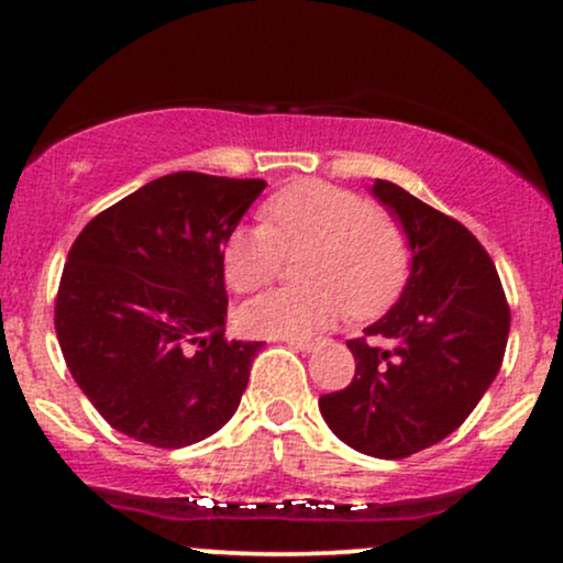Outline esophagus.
Here are the masks:
<instances>
[{
  "instance_id": "1",
  "label": "esophagus",
  "mask_w": 563,
  "mask_h": 563,
  "mask_svg": "<svg viewBox=\"0 0 563 563\" xmlns=\"http://www.w3.org/2000/svg\"><path fill=\"white\" fill-rule=\"evenodd\" d=\"M286 344L290 349H296V352H303V354H309V352H314V349H318L314 341H301V339H286Z\"/></svg>"
}]
</instances>
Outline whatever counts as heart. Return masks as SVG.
Returning <instances> with one entry per match:
<instances>
[{"label": "heart", "instance_id": "b5f03b06", "mask_svg": "<svg viewBox=\"0 0 563 563\" xmlns=\"http://www.w3.org/2000/svg\"><path fill=\"white\" fill-rule=\"evenodd\" d=\"M264 224H241L224 243V277L235 290L262 288L286 254L301 256L307 283L264 290L238 312L245 333L264 339H307L341 312L371 318L397 299L410 251L389 211L367 206L344 187L301 179L267 198Z\"/></svg>", "mask_w": 563, "mask_h": 563}]
</instances>
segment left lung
I'll use <instances>...</instances> for the list:
<instances>
[{"instance_id": "1", "label": "left lung", "mask_w": 563, "mask_h": 563, "mask_svg": "<svg viewBox=\"0 0 563 563\" xmlns=\"http://www.w3.org/2000/svg\"><path fill=\"white\" fill-rule=\"evenodd\" d=\"M410 249L402 296L346 341L352 384L322 394L320 412L341 442L399 461L442 442L471 416L506 354L510 309L487 251L461 222L399 185L371 187Z\"/></svg>"}]
</instances>
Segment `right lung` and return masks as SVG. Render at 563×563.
Listing matches in <instances>:
<instances>
[{
    "mask_svg": "<svg viewBox=\"0 0 563 563\" xmlns=\"http://www.w3.org/2000/svg\"><path fill=\"white\" fill-rule=\"evenodd\" d=\"M264 179L177 172L79 232L55 331L95 410L121 434L177 450L230 421L262 341L224 339V243Z\"/></svg>",
    "mask_w": 563,
    "mask_h": 563,
    "instance_id": "right-lung-1",
    "label": "right lung"
}]
</instances>
